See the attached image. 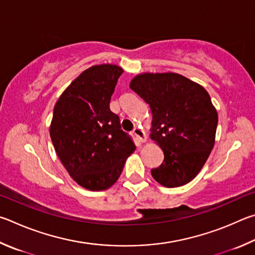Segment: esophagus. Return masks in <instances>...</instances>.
I'll list each match as a JSON object with an SVG mask.
<instances>
[{"instance_id":"1","label":"esophagus","mask_w":255,"mask_h":255,"mask_svg":"<svg viewBox=\"0 0 255 255\" xmlns=\"http://www.w3.org/2000/svg\"><path fill=\"white\" fill-rule=\"evenodd\" d=\"M133 134L135 135V137L140 142H145L146 141V136H145V133L143 130H141L139 128H135L134 130H133Z\"/></svg>"}]
</instances>
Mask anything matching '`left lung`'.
Wrapping results in <instances>:
<instances>
[{
  "label": "left lung",
  "mask_w": 255,
  "mask_h": 255,
  "mask_svg": "<svg viewBox=\"0 0 255 255\" xmlns=\"http://www.w3.org/2000/svg\"><path fill=\"white\" fill-rule=\"evenodd\" d=\"M130 87L152 112L151 139L164 159L151 175L168 188L188 184L206 162L215 143L218 115L209 94L179 74H141Z\"/></svg>",
  "instance_id": "1"
}]
</instances>
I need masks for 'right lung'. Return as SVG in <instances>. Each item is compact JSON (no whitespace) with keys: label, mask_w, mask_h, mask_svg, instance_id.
Segmentation results:
<instances>
[{"label":"right lung","mask_w":255,"mask_h":255,"mask_svg":"<svg viewBox=\"0 0 255 255\" xmlns=\"http://www.w3.org/2000/svg\"><path fill=\"white\" fill-rule=\"evenodd\" d=\"M122 73L116 65L91 67L67 87L53 109L50 137L56 153L70 177L89 190L113 186L135 150L119 115L110 110Z\"/></svg>","instance_id":"right-lung-1"}]
</instances>
